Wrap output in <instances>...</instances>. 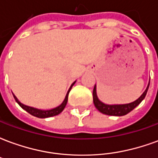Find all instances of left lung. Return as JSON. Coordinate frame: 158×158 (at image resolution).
I'll return each instance as SVG.
<instances>
[{"label":"left lung","mask_w":158,"mask_h":158,"mask_svg":"<svg viewBox=\"0 0 158 158\" xmlns=\"http://www.w3.org/2000/svg\"><path fill=\"white\" fill-rule=\"evenodd\" d=\"M149 85L150 82L148 84V86H147L146 90L143 92L142 95L139 96L136 101L131 103L122 104V105H107V104L102 102L98 99V97H97V95H96V87L95 85L94 89H93V102H94V105L97 108V110L102 113H103V114L109 115V116H123V115L128 114L129 112H131L133 109H135L136 106H138L139 103L144 100V98L146 96L148 88H149Z\"/></svg>","instance_id":"obj_1"}]
</instances>
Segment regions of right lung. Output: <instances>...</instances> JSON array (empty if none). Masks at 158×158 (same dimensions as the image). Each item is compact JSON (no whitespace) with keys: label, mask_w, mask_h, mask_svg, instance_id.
Wrapping results in <instances>:
<instances>
[{"label":"right lung","mask_w":158,"mask_h":158,"mask_svg":"<svg viewBox=\"0 0 158 158\" xmlns=\"http://www.w3.org/2000/svg\"><path fill=\"white\" fill-rule=\"evenodd\" d=\"M76 81L73 83L72 85L70 86V88H69V91L67 93V95H66V97L64 101L62 102V103L60 105V106H56L55 108H52V109H50V110H40V109H37V108H35V107H32V106H26V105H23V103H21L19 102L18 98L16 97L14 95V99L15 101L18 102L19 106L22 107L23 109H24L26 112H28L29 114H31L33 116L35 117H37V118H50V117H53V116H56V115H58L60 113H62L63 109L65 108L66 105H67V102H68V97H69V91L71 90L72 89L73 85L75 84Z\"/></svg>","instance_id":"obj_1"}]
</instances>
